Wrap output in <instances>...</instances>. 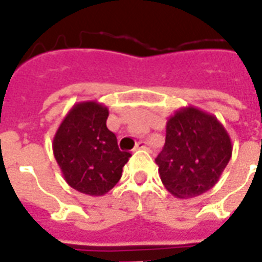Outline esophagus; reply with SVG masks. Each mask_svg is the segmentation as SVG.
<instances>
[{
  "label": "esophagus",
  "instance_id": "34e87169",
  "mask_svg": "<svg viewBox=\"0 0 262 262\" xmlns=\"http://www.w3.org/2000/svg\"><path fill=\"white\" fill-rule=\"evenodd\" d=\"M135 150H150V146L146 142H138Z\"/></svg>",
  "mask_w": 262,
  "mask_h": 262
}]
</instances>
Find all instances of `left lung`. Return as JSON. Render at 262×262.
Instances as JSON below:
<instances>
[{
    "mask_svg": "<svg viewBox=\"0 0 262 262\" xmlns=\"http://www.w3.org/2000/svg\"><path fill=\"white\" fill-rule=\"evenodd\" d=\"M231 154L230 135L216 116L189 105L167 119L156 164L165 188L177 199H190L214 187Z\"/></svg>",
    "mask_w": 262,
    "mask_h": 262,
    "instance_id": "left-lung-1",
    "label": "left lung"
}]
</instances>
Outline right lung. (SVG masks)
<instances>
[{"label":"right lung","instance_id":"1","mask_svg":"<svg viewBox=\"0 0 262 262\" xmlns=\"http://www.w3.org/2000/svg\"><path fill=\"white\" fill-rule=\"evenodd\" d=\"M110 111L97 101L77 102L52 141V151L66 183L89 196H102L118 184L131 154L120 151L106 128Z\"/></svg>","mask_w":262,"mask_h":262}]
</instances>
